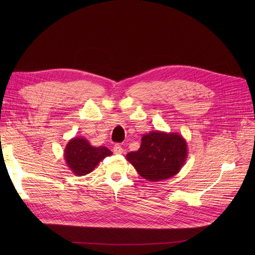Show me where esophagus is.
Here are the masks:
<instances>
[{
	"label": "esophagus",
	"instance_id": "1",
	"mask_svg": "<svg viewBox=\"0 0 255 255\" xmlns=\"http://www.w3.org/2000/svg\"><path fill=\"white\" fill-rule=\"evenodd\" d=\"M114 152H115L116 154H122V153H123L122 146H121L120 144H115V145H114Z\"/></svg>",
	"mask_w": 255,
	"mask_h": 255
}]
</instances>
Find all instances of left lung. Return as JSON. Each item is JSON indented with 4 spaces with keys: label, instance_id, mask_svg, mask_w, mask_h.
<instances>
[{
    "label": "left lung",
    "instance_id": "1",
    "mask_svg": "<svg viewBox=\"0 0 255 255\" xmlns=\"http://www.w3.org/2000/svg\"><path fill=\"white\" fill-rule=\"evenodd\" d=\"M187 154V142L182 135L152 130L142 135L140 148L127 154V159L143 179L157 182L179 173Z\"/></svg>",
    "mask_w": 255,
    "mask_h": 255
}]
</instances>
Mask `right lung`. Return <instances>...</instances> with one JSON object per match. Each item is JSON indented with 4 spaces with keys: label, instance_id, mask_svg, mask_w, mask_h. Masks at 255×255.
Here are the masks:
<instances>
[{
    "label": "right lung",
    "instance_id": "right-lung-1",
    "mask_svg": "<svg viewBox=\"0 0 255 255\" xmlns=\"http://www.w3.org/2000/svg\"><path fill=\"white\" fill-rule=\"evenodd\" d=\"M112 154L106 146H94L86 138L74 137L66 145L64 158L71 172L82 176L94 171L100 161Z\"/></svg>",
    "mask_w": 255,
    "mask_h": 255
}]
</instances>
